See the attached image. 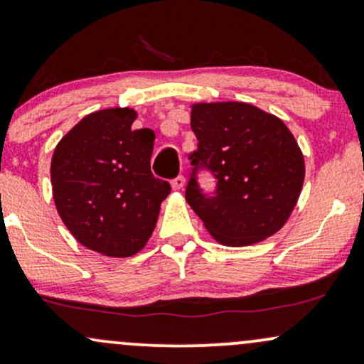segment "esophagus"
Segmentation results:
<instances>
[{
	"instance_id": "1",
	"label": "esophagus",
	"mask_w": 364,
	"mask_h": 364,
	"mask_svg": "<svg viewBox=\"0 0 364 364\" xmlns=\"http://www.w3.org/2000/svg\"><path fill=\"white\" fill-rule=\"evenodd\" d=\"M183 186H186V178H183L182 175H178V177H175L172 181L173 191H181V189H183Z\"/></svg>"
}]
</instances>
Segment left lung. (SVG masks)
<instances>
[{"instance_id": "8db88e82", "label": "left lung", "mask_w": 364, "mask_h": 364, "mask_svg": "<svg viewBox=\"0 0 364 364\" xmlns=\"http://www.w3.org/2000/svg\"><path fill=\"white\" fill-rule=\"evenodd\" d=\"M198 149L186 199L221 245L245 247L266 240L291 216L305 181L296 139L276 115L245 102L191 105ZM217 178L215 196L198 189L195 172Z\"/></svg>"}]
</instances>
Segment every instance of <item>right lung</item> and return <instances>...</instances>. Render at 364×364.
Masks as SVG:
<instances>
[{"label":"right lung","instance_id":"add662e5","mask_svg":"<svg viewBox=\"0 0 364 364\" xmlns=\"http://www.w3.org/2000/svg\"><path fill=\"white\" fill-rule=\"evenodd\" d=\"M129 107L85 115L50 160L55 209L73 237L107 257H131L155 230L170 183L149 168L155 132L132 129Z\"/></svg>","mask_w":364,"mask_h":364}]
</instances>
